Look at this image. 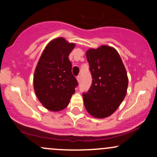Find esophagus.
Returning <instances> with one entry per match:
<instances>
[{"mask_svg": "<svg viewBox=\"0 0 157 157\" xmlns=\"http://www.w3.org/2000/svg\"><path fill=\"white\" fill-rule=\"evenodd\" d=\"M80 80H81V77L80 76V75H78V76L77 77V82H80Z\"/></svg>", "mask_w": 157, "mask_h": 157, "instance_id": "34e87169", "label": "esophagus"}]
</instances>
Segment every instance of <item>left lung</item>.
Instances as JSON below:
<instances>
[{"instance_id": "8db88e82", "label": "left lung", "mask_w": 157, "mask_h": 157, "mask_svg": "<svg viewBox=\"0 0 157 157\" xmlns=\"http://www.w3.org/2000/svg\"><path fill=\"white\" fill-rule=\"evenodd\" d=\"M86 57L92 75V84L83 102L91 116L102 119L111 116L123 101L128 78L121 57L114 48L102 45L89 48Z\"/></svg>"}]
</instances>
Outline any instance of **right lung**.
<instances>
[{
	"label": "right lung",
	"mask_w": 157,
	"mask_h": 157,
	"mask_svg": "<svg viewBox=\"0 0 157 157\" xmlns=\"http://www.w3.org/2000/svg\"><path fill=\"white\" fill-rule=\"evenodd\" d=\"M75 47L63 37L52 40L44 48L34 74V89L40 103L51 111L67 107L77 81L68 55Z\"/></svg>",
	"instance_id": "1"
}]
</instances>
